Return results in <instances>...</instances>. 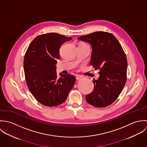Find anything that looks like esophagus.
I'll list each match as a JSON object with an SVG mask.
<instances>
[{
	"instance_id": "obj_1",
	"label": "esophagus",
	"mask_w": 147,
	"mask_h": 147,
	"mask_svg": "<svg viewBox=\"0 0 147 147\" xmlns=\"http://www.w3.org/2000/svg\"><path fill=\"white\" fill-rule=\"evenodd\" d=\"M83 78V76H80V75H78V76H76V80H82Z\"/></svg>"
}]
</instances>
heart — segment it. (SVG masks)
I'll list each match as a JSON object with an SVG mask.
<instances>
[{"label":"heart","instance_id":"heart-1","mask_svg":"<svg viewBox=\"0 0 147 147\" xmlns=\"http://www.w3.org/2000/svg\"><path fill=\"white\" fill-rule=\"evenodd\" d=\"M82 45H86V43H82Z\"/></svg>","mask_w":147,"mask_h":147}]
</instances>
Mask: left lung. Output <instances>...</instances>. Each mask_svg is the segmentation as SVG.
Instances as JSON below:
<instances>
[{
  "mask_svg": "<svg viewBox=\"0 0 147 147\" xmlns=\"http://www.w3.org/2000/svg\"><path fill=\"white\" fill-rule=\"evenodd\" d=\"M78 39L92 45L90 65L100 70L98 79L92 80L93 90L85 96L87 102L96 107L112 104L127 80V60L123 48L113 34L106 32H94Z\"/></svg>",
  "mask_w": 147,
  "mask_h": 147,
  "instance_id": "8db88e82",
  "label": "left lung"
}]
</instances>
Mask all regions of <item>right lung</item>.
Masks as SVG:
<instances>
[{
    "label": "right lung",
    "mask_w": 147,
    "mask_h": 147,
    "mask_svg": "<svg viewBox=\"0 0 147 147\" xmlns=\"http://www.w3.org/2000/svg\"><path fill=\"white\" fill-rule=\"evenodd\" d=\"M72 37L55 33L37 36L29 45L24 59L26 83L31 93L41 104L53 107L66 100L76 81L71 74L56 72L57 60L60 58L59 49Z\"/></svg>",
    "instance_id": "right-lung-1"
}]
</instances>
